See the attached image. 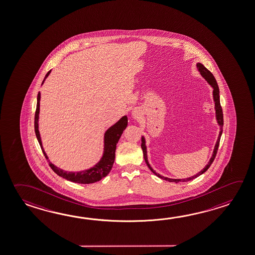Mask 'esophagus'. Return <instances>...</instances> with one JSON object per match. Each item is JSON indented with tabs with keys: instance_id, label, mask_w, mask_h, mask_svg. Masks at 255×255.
I'll use <instances>...</instances> for the list:
<instances>
[{
	"instance_id": "obj_1",
	"label": "esophagus",
	"mask_w": 255,
	"mask_h": 255,
	"mask_svg": "<svg viewBox=\"0 0 255 255\" xmlns=\"http://www.w3.org/2000/svg\"><path fill=\"white\" fill-rule=\"evenodd\" d=\"M131 115H132V116H133L134 118H137V119L140 116H139V115H140V114H139V111L136 110V109H134V110L131 112Z\"/></svg>"
}]
</instances>
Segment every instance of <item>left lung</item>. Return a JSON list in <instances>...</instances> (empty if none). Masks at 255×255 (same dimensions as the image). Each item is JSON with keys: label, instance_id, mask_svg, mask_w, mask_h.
I'll return each instance as SVG.
<instances>
[{"label": "left lung", "instance_id": "8db88e82", "mask_svg": "<svg viewBox=\"0 0 255 255\" xmlns=\"http://www.w3.org/2000/svg\"><path fill=\"white\" fill-rule=\"evenodd\" d=\"M197 67L199 73L201 74L202 77H204V78L207 80V83H208V84L213 87V97H214V102H215L216 121H217V124L220 125V132H219V136H218V139H217V141H216L215 149H214V151H213V155H212L211 159H210V160L208 161V163L207 164V166H206L205 168H203L200 172H198L197 175L192 176V177H190V178H182V179H181V178H166V177H163V176L159 175V173H157V172L154 170L153 168L150 167L149 161H148L147 148H146V144H145L144 137L142 136V137H141V149H142V151H143V157H144L145 162L147 164V166L149 167V169H150V170H151V171H152V172H153L157 177L162 178V179L166 180V181H168V182H186V181L192 180V179L197 178L198 176H200L202 174L205 173V172L207 171V169L209 168V167L211 166V164L213 163L214 159L216 158V153H217V149H218V147H219L220 138H221L222 132H223V126H224V116H223V110H222L221 105H220L219 87H218V85H217V83H216V78H215V77L213 76V74H212V73L207 69V67H205V66H204L203 64H201V63H197Z\"/></svg>", "mask_w": 255, "mask_h": 255}]
</instances>
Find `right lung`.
Segmentation results:
<instances>
[{"mask_svg": "<svg viewBox=\"0 0 255 255\" xmlns=\"http://www.w3.org/2000/svg\"><path fill=\"white\" fill-rule=\"evenodd\" d=\"M51 70H49L46 77L44 78L42 85H43L45 79L48 77ZM39 101H40V93L39 92L38 97H37V107H36V113H35V120H34V127H35V133L38 139L40 148L43 151L44 156L48 159V164L50 168L53 169L54 172L58 174V176L62 177L63 178L72 181V182L79 183V184H91L96 181L101 180L102 178L106 177L111 169L113 168V165L116 159V144L118 143V140L120 139L121 135L123 134L125 128L128 125V118L127 116H123L120 120L116 123V125L111 126L108 130H106L105 133V146H104V153L100 161L96 163L93 168H88L86 170L72 172V171H65L61 168L56 167L54 164L51 163L48 159L47 154L45 152L40 139V134L39 131Z\"/></svg>", "mask_w": 255, "mask_h": 255, "instance_id": "obj_1", "label": "right lung"}]
</instances>
